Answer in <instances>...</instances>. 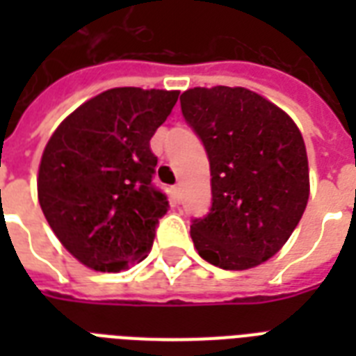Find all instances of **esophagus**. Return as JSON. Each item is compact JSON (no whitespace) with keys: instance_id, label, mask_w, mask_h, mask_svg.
<instances>
[{"instance_id":"34e87169","label":"esophagus","mask_w":356,"mask_h":356,"mask_svg":"<svg viewBox=\"0 0 356 356\" xmlns=\"http://www.w3.org/2000/svg\"><path fill=\"white\" fill-rule=\"evenodd\" d=\"M172 190H173V197H175L177 201H181V197H183V190H181V184H175Z\"/></svg>"}]
</instances>
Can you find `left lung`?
Segmentation results:
<instances>
[{"instance_id": "left-lung-1", "label": "left lung", "mask_w": 356, "mask_h": 356, "mask_svg": "<svg viewBox=\"0 0 356 356\" xmlns=\"http://www.w3.org/2000/svg\"><path fill=\"white\" fill-rule=\"evenodd\" d=\"M181 111L211 164V211L190 225L197 253L222 270L262 264L286 243L309 201L298 125L242 86L186 90Z\"/></svg>"}]
</instances>
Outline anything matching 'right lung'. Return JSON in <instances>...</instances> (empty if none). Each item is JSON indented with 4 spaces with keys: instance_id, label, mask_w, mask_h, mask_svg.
<instances>
[{
    "instance_id": "obj_1",
    "label": "right lung",
    "mask_w": 356,
    "mask_h": 356,
    "mask_svg": "<svg viewBox=\"0 0 356 356\" xmlns=\"http://www.w3.org/2000/svg\"><path fill=\"white\" fill-rule=\"evenodd\" d=\"M177 90L111 88L83 103L51 134L38 170V201L64 248L96 271L147 257L166 194L153 186L149 140Z\"/></svg>"
}]
</instances>
